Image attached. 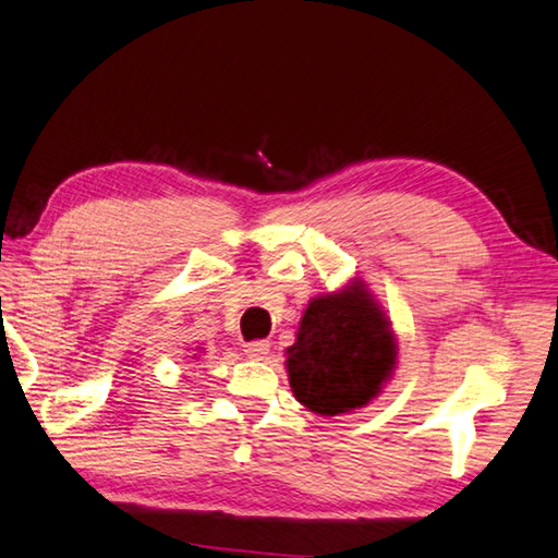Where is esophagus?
<instances>
[{
  "label": "esophagus",
  "mask_w": 558,
  "mask_h": 558,
  "mask_svg": "<svg viewBox=\"0 0 558 558\" xmlns=\"http://www.w3.org/2000/svg\"><path fill=\"white\" fill-rule=\"evenodd\" d=\"M244 355L252 360H264L269 355V340H252V343L244 345Z\"/></svg>",
  "instance_id": "obj_1"
}]
</instances>
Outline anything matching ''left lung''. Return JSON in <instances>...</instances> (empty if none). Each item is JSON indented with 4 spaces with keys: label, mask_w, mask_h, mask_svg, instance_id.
I'll return each mask as SVG.
<instances>
[{
    "label": "left lung",
    "mask_w": 558,
    "mask_h": 558,
    "mask_svg": "<svg viewBox=\"0 0 558 558\" xmlns=\"http://www.w3.org/2000/svg\"><path fill=\"white\" fill-rule=\"evenodd\" d=\"M397 340L385 311L363 281L316 296L287 350L291 392L320 416L365 407L392 377Z\"/></svg>",
    "instance_id": "8db88e82"
}]
</instances>
